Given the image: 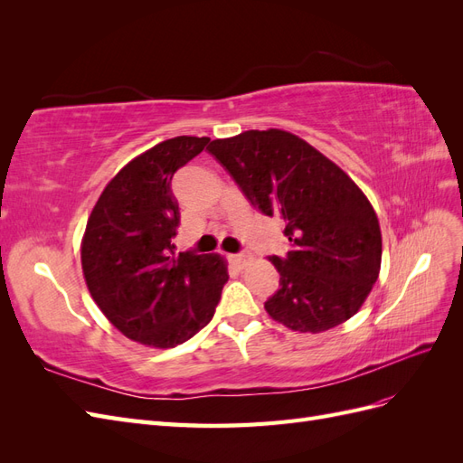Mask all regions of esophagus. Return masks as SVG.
Wrapping results in <instances>:
<instances>
[{
  "label": "esophagus",
  "mask_w": 463,
  "mask_h": 463,
  "mask_svg": "<svg viewBox=\"0 0 463 463\" xmlns=\"http://www.w3.org/2000/svg\"><path fill=\"white\" fill-rule=\"evenodd\" d=\"M250 253H247V250H241V253L237 255H232V262L237 266V269H245V266L250 262Z\"/></svg>",
  "instance_id": "1"
}]
</instances>
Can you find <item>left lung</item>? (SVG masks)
I'll use <instances>...</instances> for the list:
<instances>
[{
    "label": "left lung",
    "instance_id": "1",
    "mask_svg": "<svg viewBox=\"0 0 463 463\" xmlns=\"http://www.w3.org/2000/svg\"><path fill=\"white\" fill-rule=\"evenodd\" d=\"M208 152L250 204L279 216L291 243L279 289L264 309L296 332H325L352 318L381 272L383 237L363 191L325 154L282 129L216 138Z\"/></svg>",
    "mask_w": 463,
    "mask_h": 463
}]
</instances>
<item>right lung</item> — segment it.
<instances>
[{
	"instance_id": "add662e5",
	"label": "right lung",
	"mask_w": 463,
	"mask_h": 463,
	"mask_svg": "<svg viewBox=\"0 0 463 463\" xmlns=\"http://www.w3.org/2000/svg\"><path fill=\"white\" fill-rule=\"evenodd\" d=\"M208 137H175L119 170L102 191L80 245L92 299L128 338L175 347L214 317L226 262L193 250L175 255L179 206L174 174L208 145Z\"/></svg>"
}]
</instances>
